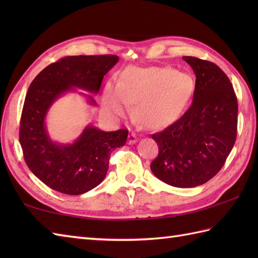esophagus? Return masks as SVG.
Masks as SVG:
<instances>
[{
  "label": "esophagus",
  "mask_w": 258,
  "mask_h": 258,
  "mask_svg": "<svg viewBox=\"0 0 258 258\" xmlns=\"http://www.w3.org/2000/svg\"><path fill=\"white\" fill-rule=\"evenodd\" d=\"M138 136H136L134 133H131L130 135H128V141H127V143L130 144V145H132V144H135L136 142H138Z\"/></svg>",
  "instance_id": "obj_1"
}]
</instances>
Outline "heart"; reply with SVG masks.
<instances>
[{"mask_svg": "<svg viewBox=\"0 0 258 258\" xmlns=\"http://www.w3.org/2000/svg\"><path fill=\"white\" fill-rule=\"evenodd\" d=\"M190 75L172 68H132L123 72L117 84L108 82L102 95V108L120 116L127 104L135 103L134 115L150 127H164L176 122L194 95Z\"/></svg>", "mask_w": 258, "mask_h": 258, "instance_id": "b5f03b06", "label": "heart"}]
</instances>
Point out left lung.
Masks as SVG:
<instances>
[{
    "label": "left lung",
    "instance_id": "1",
    "mask_svg": "<svg viewBox=\"0 0 258 258\" xmlns=\"http://www.w3.org/2000/svg\"><path fill=\"white\" fill-rule=\"evenodd\" d=\"M196 75L193 103L182 117L152 135L158 155L151 171L162 182L196 187L220 172L236 140L237 98L227 75L212 62L183 56Z\"/></svg>",
    "mask_w": 258,
    "mask_h": 258
}]
</instances>
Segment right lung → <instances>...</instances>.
Segmentation results:
<instances>
[{"instance_id": "1", "label": "right lung", "mask_w": 258, "mask_h": 258, "mask_svg": "<svg viewBox=\"0 0 258 258\" xmlns=\"http://www.w3.org/2000/svg\"><path fill=\"white\" fill-rule=\"evenodd\" d=\"M118 62L116 55L67 56L48 65L33 80L26 93L20 125V144L31 172L54 190L81 195L105 178L111 152L124 146L127 130L104 132L89 124L73 143L54 142L45 124L57 98L76 89L97 94L102 81ZM87 103L94 97L80 92Z\"/></svg>"}]
</instances>
